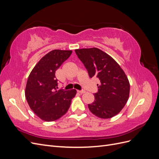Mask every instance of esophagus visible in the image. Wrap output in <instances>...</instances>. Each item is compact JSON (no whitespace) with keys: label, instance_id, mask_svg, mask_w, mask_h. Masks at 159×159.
I'll return each mask as SVG.
<instances>
[{"label":"esophagus","instance_id":"1","mask_svg":"<svg viewBox=\"0 0 159 159\" xmlns=\"http://www.w3.org/2000/svg\"><path fill=\"white\" fill-rule=\"evenodd\" d=\"M78 92L80 93H81V94H83V93H85V91H84V90H78Z\"/></svg>","mask_w":159,"mask_h":159}]
</instances>
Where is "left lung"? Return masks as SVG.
<instances>
[{
	"label": "left lung",
	"instance_id": "left-lung-1",
	"mask_svg": "<svg viewBox=\"0 0 159 159\" xmlns=\"http://www.w3.org/2000/svg\"><path fill=\"white\" fill-rule=\"evenodd\" d=\"M83 62L90 78L100 81L95 100L88 104L90 111L101 119H109L117 115L129 98L130 84L117 62L107 53L97 48L75 50Z\"/></svg>",
	"mask_w": 159,
	"mask_h": 159
}]
</instances>
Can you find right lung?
Masks as SVG:
<instances>
[{
	"instance_id": "1",
	"label": "right lung",
	"mask_w": 159,
	"mask_h": 159,
	"mask_svg": "<svg viewBox=\"0 0 159 159\" xmlns=\"http://www.w3.org/2000/svg\"><path fill=\"white\" fill-rule=\"evenodd\" d=\"M72 50H54L42 57L31 71L25 89L29 107L43 121L60 119L68 111L77 91L57 90L56 71L68 58Z\"/></svg>"
}]
</instances>
